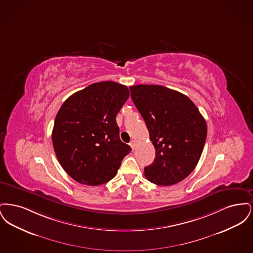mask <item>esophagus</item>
Here are the masks:
<instances>
[{
    "instance_id": "34e87169",
    "label": "esophagus",
    "mask_w": 253,
    "mask_h": 253,
    "mask_svg": "<svg viewBox=\"0 0 253 253\" xmlns=\"http://www.w3.org/2000/svg\"><path fill=\"white\" fill-rule=\"evenodd\" d=\"M130 146L132 147V150H134V149H135V146H136V141H135V140H132V141L130 142Z\"/></svg>"
}]
</instances>
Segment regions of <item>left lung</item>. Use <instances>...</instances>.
Here are the masks:
<instances>
[{"label":"left lung","mask_w":253,"mask_h":253,"mask_svg":"<svg viewBox=\"0 0 253 253\" xmlns=\"http://www.w3.org/2000/svg\"><path fill=\"white\" fill-rule=\"evenodd\" d=\"M131 96L156 149L146 178L160 186L185 179L196 167L207 138V123L193 101L161 85L130 87Z\"/></svg>","instance_id":"left-lung-1"}]
</instances>
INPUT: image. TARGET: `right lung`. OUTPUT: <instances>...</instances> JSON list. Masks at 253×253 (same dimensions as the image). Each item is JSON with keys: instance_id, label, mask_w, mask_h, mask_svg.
Listing matches in <instances>:
<instances>
[{"instance_id": "obj_1", "label": "right lung", "mask_w": 253, "mask_h": 253, "mask_svg": "<svg viewBox=\"0 0 253 253\" xmlns=\"http://www.w3.org/2000/svg\"><path fill=\"white\" fill-rule=\"evenodd\" d=\"M129 96L127 86L101 82L73 94L61 105L52 142L61 167L74 180L98 186L116 176L132 151L121 141L116 121Z\"/></svg>"}]
</instances>
